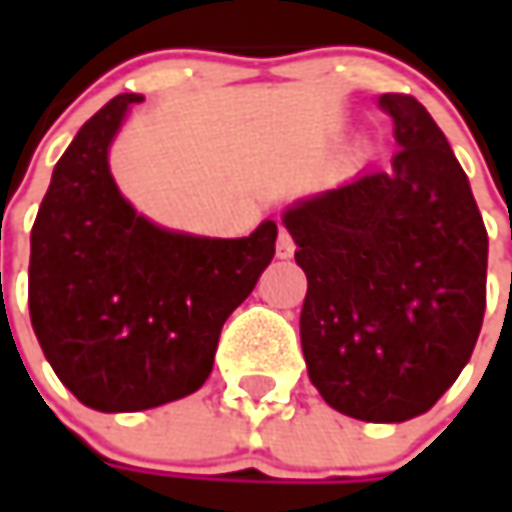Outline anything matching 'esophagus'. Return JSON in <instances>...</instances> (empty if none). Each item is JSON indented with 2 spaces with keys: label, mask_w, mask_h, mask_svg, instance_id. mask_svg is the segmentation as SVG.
<instances>
[{
  "label": "esophagus",
  "mask_w": 512,
  "mask_h": 512,
  "mask_svg": "<svg viewBox=\"0 0 512 512\" xmlns=\"http://www.w3.org/2000/svg\"><path fill=\"white\" fill-rule=\"evenodd\" d=\"M293 250H296V245H293V236H290L285 227H282V230H279V239H276V256H279V259H290V256H293Z\"/></svg>",
  "instance_id": "34e87169"
}]
</instances>
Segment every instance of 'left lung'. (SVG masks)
<instances>
[{
  "label": "left lung",
  "mask_w": 512,
  "mask_h": 512,
  "mask_svg": "<svg viewBox=\"0 0 512 512\" xmlns=\"http://www.w3.org/2000/svg\"><path fill=\"white\" fill-rule=\"evenodd\" d=\"M387 170L287 207L305 270L302 353L333 410L362 422L427 413L470 362L487 305V230L433 116L384 93Z\"/></svg>",
  "instance_id": "obj_1"
}]
</instances>
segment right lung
<instances>
[{"instance_id": "obj_1", "label": "right lung", "mask_w": 512, "mask_h": 512, "mask_svg": "<svg viewBox=\"0 0 512 512\" xmlns=\"http://www.w3.org/2000/svg\"><path fill=\"white\" fill-rule=\"evenodd\" d=\"M142 96L93 113L53 168L30 230L28 307L59 382L102 413H133L199 390L225 319L276 253V222L245 239L153 225L122 199L108 148Z\"/></svg>"}]
</instances>
